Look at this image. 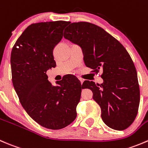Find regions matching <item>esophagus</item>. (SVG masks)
I'll return each mask as SVG.
<instances>
[{"mask_svg":"<svg viewBox=\"0 0 148 148\" xmlns=\"http://www.w3.org/2000/svg\"><path fill=\"white\" fill-rule=\"evenodd\" d=\"M79 80H80V83H81V84L83 83V81H84V80H83V79H81V78H80V79H79Z\"/></svg>","mask_w":148,"mask_h":148,"instance_id":"34e87169","label":"esophagus"}]
</instances>
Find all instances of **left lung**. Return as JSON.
<instances>
[{"mask_svg":"<svg viewBox=\"0 0 148 148\" xmlns=\"http://www.w3.org/2000/svg\"><path fill=\"white\" fill-rule=\"evenodd\" d=\"M64 37L81 47L86 65L103 71L101 84L85 80L83 88L93 92L105 124L116 130L130 127L137 114L140 88L137 71L123 45L104 29L88 22L72 23Z\"/></svg>","mask_w":148,"mask_h":148,"instance_id":"left-lung-1","label":"left lung"}]
</instances>
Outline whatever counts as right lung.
<instances>
[{
    "label": "right lung",
    "mask_w": 148,
    "mask_h": 148,
    "mask_svg": "<svg viewBox=\"0 0 148 148\" xmlns=\"http://www.w3.org/2000/svg\"><path fill=\"white\" fill-rule=\"evenodd\" d=\"M68 24L58 21L31 24L11 51L12 82L20 102L35 122L50 130H60L75 119L83 88L72 75L52 86L46 74L56 66L53 49Z\"/></svg>",
    "instance_id": "1"
}]
</instances>
